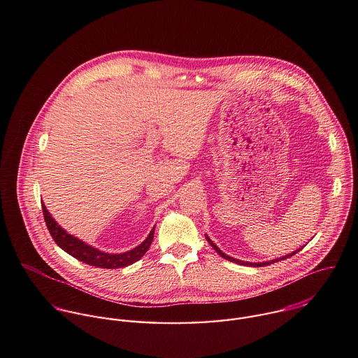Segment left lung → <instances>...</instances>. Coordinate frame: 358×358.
I'll return each instance as SVG.
<instances>
[{
	"label": "left lung",
	"mask_w": 358,
	"mask_h": 358,
	"mask_svg": "<svg viewBox=\"0 0 358 358\" xmlns=\"http://www.w3.org/2000/svg\"><path fill=\"white\" fill-rule=\"evenodd\" d=\"M206 238H207V241H208V243L218 252V255H221L222 258H225L227 261H231V262H235V264H239V265H246V266H255V268H258V266H268V265H272V264H275V262H279V261H283V259H287V258H290V257H293L294 253H297L300 249H297V250H294V252H292V253H289V255H285V257H282V258H278V259H273V261H268V262H243V261H239V259H235V258H231V257H228V255H225L207 235H206Z\"/></svg>",
	"instance_id": "obj_1"
}]
</instances>
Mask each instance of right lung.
I'll use <instances>...</instances> for the list:
<instances>
[{"mask_svg":"<svg viewBox=\"0 0 358 358\" xmlns=\"http://www.w3.org/2000/svg\"><path fill=\"white\" fill-rule=\"evenodd\" d=\"M42 213H43V218L48 227V231L50 234V236L54 238V241L57 242V245L59 248H62L66 253H69L71 257L76 258L78 261L90 265V266H96V268H103V269H116V268H124L129 265H133L134 262H137L143 255L148 250L152 238H155V228L151 229V232L148 234V236L136 248L123 252V253H108L103 250H99L87 243H85L83 241L75 238L73 235L68 234L64 228H61L57 221L52 218L45 207V203L42 202Z\"/></svg>","mask_w":358,"mask_h":358,"instance_id":"add662e5","label":"right lung"}]
</instances>
